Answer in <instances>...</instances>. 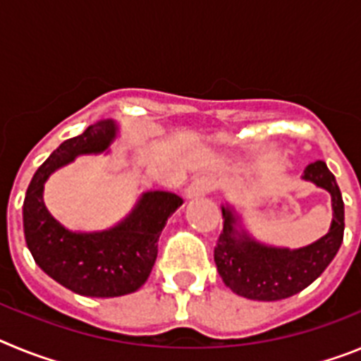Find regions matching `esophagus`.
<instances>
[{"label":"esophagus","instance_id":"obj_1","mask_svg":"<svg viewBox=\"0 0 361 361\" xmlns=\"http://www.w3.org/2000/svg\"><path fill=\"white\" fill-rule=\"evenodd\" d=\"M213 188H215V178H213L209 173H199L193 180H191L190 186H188L186 195L188 197L206 195V193H209Z\"/></svg>","mask_w":361,"mask_h":361}]
</instances>
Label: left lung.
<instances>
[{"label": "left lung", "mask_w": 361, "mask_h": 361, "mask_svg": "<svg viewBox=\"0 0 361 361\" xmlns=\"http://www.w3.org/2000/svg\"><path fill=\"white\" fill-rule=\"evenodd\" d=\"M304 178L324 188L333 197V224L314 244L289 251L267 247L235 229L237 216L222 208L224 229L215 245V264L222 282L237 295L251 300L289 298L311 286L336 257L343 240V199L336 178L325 162L309 164Z\"/></svg>", "instance_id": "obj_1"}]
</instances>
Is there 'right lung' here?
Listing matches in <instances>:
<instances>
[{
  "label": "right lung",
  "instance_id": "obj_1",
  "mask_svg": "<svg viewBox=\"0 0 361 361\" xmlns=\"http://www.w3.org/2000/svg\"><path fill=\"white\" fill-rule=\"evenodd\" d=\"M116 137L111 121H97L72 137L37 168L23 202L27 245L41 269L85 296H121L148 280L157 258V242L166 220L184 202L170 191H149L128 219L101 233H72L63 228L43 202V184L59 166L81 153H101Z\"/></svg>",
  "mask_w": 361,
  "mask_h": 361
}]
</instances>
